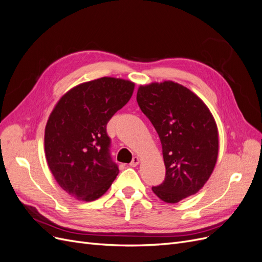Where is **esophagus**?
Here are the masks:
<instances>
[{"label": "esophagus", "instance_id": "34e87169", "mask_svg": "<svg viewBox=\"0 0 262 262\" xmlns=\"http://www.w3.org/2000/svg\"><path fill=\"white\" fill-rule=\"evenodd\" d=\"M140 157H138V156H134L133 157V160H132V162L130 163V166L131 167H136V166H138L139 164H140Z\"/></svg>", "mask_w": 262, "mask_h": 262}]
</instances>
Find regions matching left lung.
<instances>
[{
  "label": "left lung",
  "instance_id": "obj_1",
  "mask_svg": "<svg viewBox=\"0 0 262 262\" xmlns=\"http://www.w3.org/2000/svg\"><path fill=\"white\" fill-rule=\"evenodd\" d=\"M137 100L161 139L166 176L152 187L166 203L195 194L215 167L219 130L203 100L172 81L141 85Z\"/></svg>",
  "mask_w": 262,
  "mask_h": 262
}]
</instances>
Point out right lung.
I'll return each mask as SVG.
<instances>
[{
  "mask_svg": "<svg viewBox=\"0 0 262 262\" xmlns=\"http://www.w3.org/2000/svg\"><path fill=\"white\" fill-rule=\"evenodd\" d=\"M134 85L108 76L78 84L51 112L45 129L46 160L58 185L75 199H98L119 173L109 155L106 125L130 100Z\"/></svg>",
  "mask_w": 262,
  "mask_h": 262,
  "instance_id": "right-lung-1",
  "label": "right lung"
}]
</instances>
